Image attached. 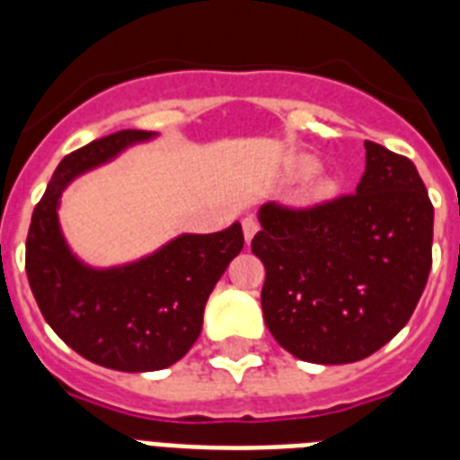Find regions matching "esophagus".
<instances>
[{
  "label": "esophagus",
  "instance_id": "esophagus-1",
  "mask_svg": "<svg viewBox=\"0 0 460 460\" xmlns=\"http://www.w3.org/2000/svg\"><path fill=\"white\" fill-rule=\"evenodd\" d=\"M243 236H245V243H251L252 241V236H255V234H258V219H255V217H243Z\"/></svg>",
  "mask_w": 460,
  "mask_h": 460
}]
</instances>
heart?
<instances>
[{
    "mask_svg": "<svg viewBox=\"0 0 460 460\" xmlns=\"http://www.w3.org/2000/svg\"><path fill=\"white\" fill-rule=\"evenodd\" d=\"M314 169H317V159L313 155H298L288 166V173L294 179H305L310 172L314 173L305 186L307 202H327L336 198L339 195V181L334 176H329V173H314Z\"/></svg>",
    "mask_w": 460,
    "mask_h": 460,
    "instance_id": "b5f03b06",
    "label": "heart"
}]
</instances>
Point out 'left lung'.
<instances>
[{
	"label": "left lung",
	"instance_id": "obj_1",
	"mask_svg": "<svg viewBox=\"0 0 460 460\" xmlns=\"http://www.w3.org/2000/svg\"><path fill=\"white\" fill-rule=\"evenodd\" d=\"M258 219L260 303L281 349L305 363H356L406 327L428 284L435 224L411 159L365 140L356 195L310 209L267 202Z\"/></svg>",
	"mask_w": 460,
	"mask_h": 460
}]
</instances>
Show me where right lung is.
<instances>
[{"label": "right lung", "instance_id": "1", "mask_svg": "<svg viewBox=\"0 0 460 460\" xmlns=\"http://www.w3.org/2000/svg\"><path fill=\"white\" fill-rule=\"evenodd\" d=\"M155 136L126 128L66 155L25 241V274L47 324L85 360L119 372L164 370L186 356L212 288L243 248V229L234 222L217 234H181L128 265L97 270L75 258L59 226L64 188Z\"/></svg>", "mask_w": 460, "mask_h": 460}]
</instances>
